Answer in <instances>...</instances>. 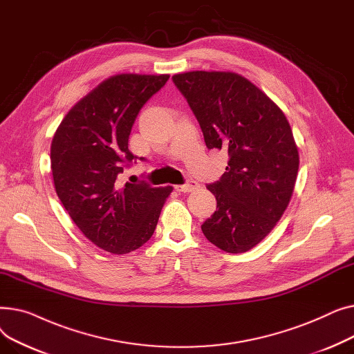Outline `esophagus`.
<instances>
[{
    "instance_id": "1",
    "label": "esophagus",
    "mask_w": 354,
    "mask_h": 354,
    "mask_svg": "<svg viewBox=\"0 0 354 354\" xmlns=\"http://www.w3.org/2000/svg\"><path fill=\"white\" fill-rule=\"evenodd\" d=\"M196 188H198V183H196L195 180H189V182H187V183L176 185V187H175V189H176L178 192H192V191H195Z\"/></svg>"
}]
</instances>
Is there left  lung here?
I'll return each instance as SVG.
<instances>
[{
  "label": "left lung",
  "instance_id": "obj_1",
  "mask_svg": "<svg viewBox=\"0 0 354 354\" xmlns=\"http://www.w3.org/2000/svg\"><path fill=\"white\" fill-rule=\"evenodd\" d=\"M187 97L208 149L224 147L225 174L208 189L216 211L202 232L219 250L247 252L287 209L299 174L291 126L267 95L232 71H188L172 77Z\"/></svg>",
  "mask_w": 354,
  "mask_h": 354
}]
</instances>
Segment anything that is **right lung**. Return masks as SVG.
Returning <instances> with one entry per match:
<instances>
[{
    "mask_svg": "<svg viewBox=\"0 0 354 354\" xmlns=\"http://www.w3.org/2000/svg\"><path fill=\"white\" fill-rule=\"evenodd\" d=\"M169 74H116L74 104L53 136L51 172L63 207L87 239L111 254L140 248L155 232L172 187L122 183L136 159L129 135L142 106Z\"/></svg>",
    "mask_w": 354,
    "mask_h": 354,
    "instance_id": "obj_1",
    "label": "right lung"
}]
</instances>
